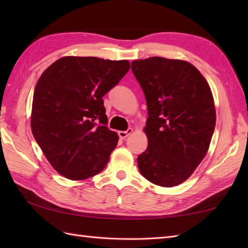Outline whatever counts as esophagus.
I'll return each instance as SVG.
<instances>
[{"instance_id":"esophagus-1","label":"esophagus","mask_w":248,"mask_h":248,"mask_svg":"<svg viewBox=\"0 0 248 248\" xmlns=\"http://www.w3.org/2000/svg\"><path fill=\"white\" fill-rule=\"evenodd\" d=\"M132 132H133V129L129 128L128 130H125V131H119L118 135H119L120 139H125V138H128V136Z\"/></svg>"}]
</instances>
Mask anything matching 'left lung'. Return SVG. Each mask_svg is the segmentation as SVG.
<instances>
[{
    "instance_id": "8db88e82",
    "label": "left lung",
    "mask_w": 248,
    "mask_h": 248,
    "mask_svg": "<svg viewBox=\"0 0 248 248\" xmlns=\"http://www.w3.org/2000/svg\"><path fill=\"white\" fill-rule=\"evenodd\" d=\"M131 69L143 89L148 147L138 157L147 180L171 187L186 181L202 161L217 114L209 84L196 67L154 56L133 61Z\"/></svg>"
}]
</instances>
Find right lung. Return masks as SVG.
Segmentation results:
<instances>
[{
    "label": "right lung",
    "mask_w": 248,
    "mask_h": 248,
    "mask_svg": "<svg viewBox=\"0 0 248 248\" xmlns=\"http://www.w3.org/2000/svg\"><path fill=\"white\" fill-rule=\"evenodd\" d=\"M130 69L128 61L65 56L36 84L31 127L54 170L70 180L103 170L118 143L108 127L103 96Z\"/></svg>",
    "instance_id": "right-lung-1"
}]
</instances>
